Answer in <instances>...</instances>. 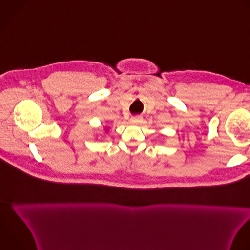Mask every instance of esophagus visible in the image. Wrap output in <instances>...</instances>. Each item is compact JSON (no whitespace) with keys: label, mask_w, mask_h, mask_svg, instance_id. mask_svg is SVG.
I'll use <instances>...</instances> for the list:
<instances>
[{"label":"esophagus","mask_w":250,"mask_h":250,"mask_svg":"<svg viewBox=\"0 0 250 250\" xmlns=\"http://www.w3.org/2000/svg\"><path fill=\"white\" fill-rule=\"evenodd\" d=\"M141 122H142V118H140V117H135V118L130 119V123L132 125H139Z\"/></svg>","instance_id":"34e87169"}]
</instances>
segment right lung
<instances>
[{"mask_svg":"<svg viewBox=\"0 0 250 250\" xmlns=\"http://www.w3.org/2000/svg\"><path fill=\"white\" fill-rule=\"evenodd\" d=\"M104 130H105V132H108V127H105V128H104Z\"/></svg>","mask_w":250,"mask_h":250,"instance_id":"obj_1","label":"right lung"}]
</instances>
